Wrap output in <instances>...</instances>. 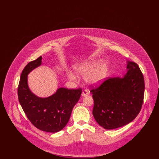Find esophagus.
<instances>
[{"label":"esophagus","instance_id":"34e87169","mask_svg":"<svg viewBox=\"0 0 159 159\" xmlns=\"http://www.w3.org/2000/svg\"><path fill=\"white\" fill-rule=\"evenodd\" d=\"M88 94H89V92L87 91V90H86V89L83 90L82 92V97H86V96L88 95Z\"/></svg>","mask_w":159,"mask_h":159}]
</instances>
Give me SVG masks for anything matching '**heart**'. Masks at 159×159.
Returning a JSON list of instances; mask_svg holds the SVG:
<instances>
[{
	"label": "heart",
	"mask_w": 159,
	"mask_h": 159,
	"mask_svg": "<svg viewBox=\"0 0 159 159\" xmlns=\"http://www.w3.org/2000/svg\"><path fill=\"white\" fill-rule=\"evenodd\" d=\"M76 73L79 76H84V80L91 85H99L102 83L107 76L109 71V64L107 61L101 62L97 58L77 64L75 68ZM67 76L71 80H76L73 73L68 71Z\"/></svg>",
	"instance_id": "b5f03b06"
}]
</instances>
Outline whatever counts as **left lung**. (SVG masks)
<instances>
[{
    "label": "left lung",
    "instance_id": "obj_1",
    "mask_svg": "<svg viewBox=\"0 0 159 159\" xmlns=\"http://www.w3.org/2000/svg\"><path fill=\"white\" fill-rule=\"evenodd\" d=\"M126 73L122 77L108 79L91 90L94 101L93 116L106 129L123 126L139 113L144 100L143 75L134 62L127 61Z\"/></svg>",
    "mask_w": 159,
    "mask_h": 159
}]
</instances>
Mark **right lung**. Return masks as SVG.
I'll list each match as a JSON object with an SVG mask.
<instances>
[{"label":"right lung","instance_id":"obj_1","mask_svg":"<svg viewBox=\"0 0 159 159\" xmlns=\"http://www.w3.org/2000/svg\"><path fill=\"white\" fill-rule=\"evenodd\" d=\"M42 56L39 57L29 62L23 69L18 87V97L23 111L35 127L42 131L55 133L67 124L82 91L60 88L46 98L34 94L29 87L28 75L42 64Z\"/></svg>","mask_w":159,"mask_h":159}]
</instances>
